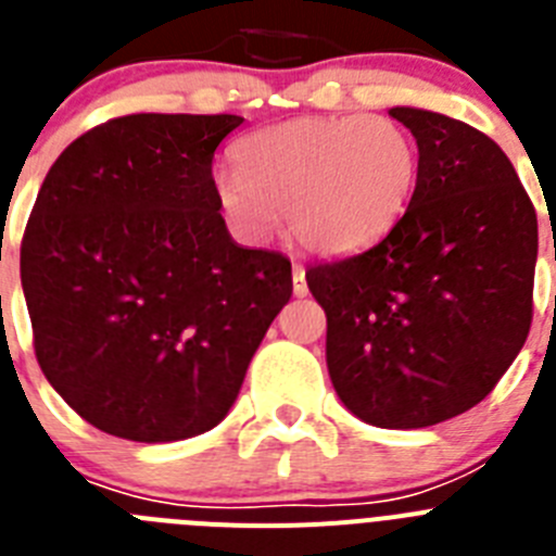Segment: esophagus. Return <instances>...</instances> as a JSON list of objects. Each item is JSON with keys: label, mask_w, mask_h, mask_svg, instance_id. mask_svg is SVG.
Masks as SVG:
<instances>
[{"label": "esophagus", "mask_w": 556, "mask_h": 556, "mask_svg": "<svg viewBox=\"0 0 556 556\" xmlns=\"http://www.w3.org/2000/svg\"><path fill=\"white\" fill-rule=\"evenodd\" d=\"M292 292L298 294V298H303V294L308 292V283H306V269H303L301 264H294V267H292Z\"/></svg>", "instance_id": "34e87169"}]
</instances>
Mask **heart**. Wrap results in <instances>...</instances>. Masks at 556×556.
I'll list each match as a JSON object with an SVG mask.
<instances>
[{
    "label": "heart",
    "instance_id": "b5f03b06",
    "mask_svg": "<svg viewBox=\"0 0 556 556\" xmlns=\"http://www.w3.org/2000/svg\"><path fill=\"white\" fill-rule=\"evenodd\" d=\"M214 198L248 239H267L287 211L303 248L348 253L390 230L417 184V147L387 116H301L250 132Z\"/></svg>",
    "mask_w": 556,
    "mask_h": 556
}]
</instances>
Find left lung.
Here are the masks:
<instances>
[{"mask_svg": "<svg viewBox=\"0 0 556 556\" xmlns=\"http://www.w3.org/2000/svg\"><path fill=\"white\" fill-rule=\"evenodd\" d=\"M390 116L417 141L409 208L306 281L339 401L378 429H424L484 401L527 342L538 214L490 136L424 108Z\"/></svg>", "mask_w": 556, "mask_h": 556, "instance_id": "obj_1", "label": "left lung"}]
</instances>
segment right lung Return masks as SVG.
Masks as SVG:
<instances>
[{"label":"right lung","instance_id":"add662e5","mask_svg":"<svg viewBox=\"0 0 556 556\" xmlns=\"http://www.w3.org/2000/svg\"><path fill=\"white\" fill-rule=\"evenodd\" d=\"M242 116L130 113L58 155L22 239L43 376L83 420L132 443L228 415L292 264L230 239L211 161Z\"/></svg>","mask_w":556,"mask_h":556}]
</instances>
